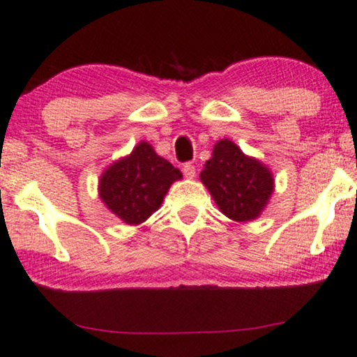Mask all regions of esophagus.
<instances>
[{"label":"esophagus","instance_id":"1","mask_svg":"<svg viewBox=\"0 0 357 357\" xmlns=\"http://www.w3.org/2000/svg\"><path fill=\"white\" fill-rule=\"evenodd\" d=\"M183 173L188 179H192L194 176H196V166H194L192 163H186L183 166Z\"/></svg>","mask_w":357,"mask_h":357}]
</instances>
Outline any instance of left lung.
Instances as JSON below:
<instances>
[{
    "label": "left lung",
    "mask_w": 357,
    "mask_h": 357,
    "mask_svg": "<svg viewBox=\"0 0 357 357\" xmlns=\"http://www.w3.org/2000/svg\"><path fill=\"white\" fill-rule=\"evenodd\" d=\"M201 181L223 215L235 222L259 217L274 191L268 166L245 155L228 139L218 140L213 146L212 158L201 171Z\"/></svg>",
    "instance_id": "1"
}]
</instances>
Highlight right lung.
<instances>
[{
	"instance_id": "obj_1",
	"label": "right lung",
	"mask_w": 357,
	"mask_h": 357,
	"mask_svg": "<svg viewBox=\"0 0 357 357\" xmlns=\"http://www.w3.org/2000/svg\"><path fill=\"white\" fill-rule=\"evenodd\" d=\"M183 174L153 146L140 142L130 155L114 161L99 179V197L114 215L139 225L158 211L171 184Z\"/></svg>"
}]
</instances>
